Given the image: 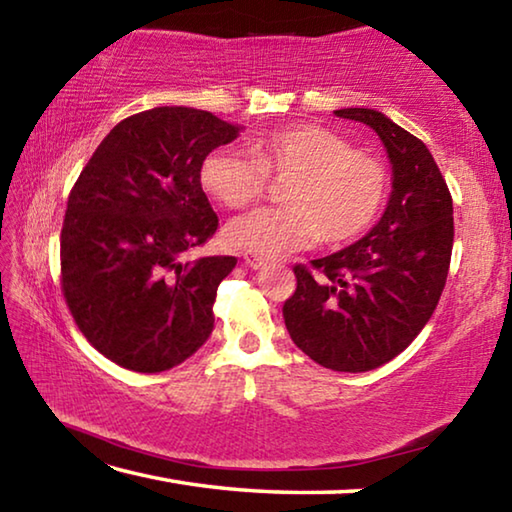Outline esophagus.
Wrapping results in <instances>:
<instances>
[{"mask_svg": "<svg viewBox=\"0 0 512 512\" xmlns=\"http://www.w3.org/2000/svg\"><path fill=\"white\" fill-rule=\"evenodd\" d=\"M244 262H246V266H250V268H262V266H266V259L255 255V253H244Z\"/></svg>", "mask_w": 512, "mask_h": 512, "instance_id": "obj_1", "label": "esophagus"}]
</instances>
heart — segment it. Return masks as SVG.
<instances>
[{
	"label": "heart",
	"mask_w": 512,
	"mask_h": 512,
	"mask_svg": "<svg viewBox=\"0 0 512 512\" xmlns=\"http://www.w3.org/2000/svg\"><path fill=\"white\" fill-rule=\"evenodd\" d=\"M203 187L230 210H244L266 194L268 180L287 183L284 207H268L232 221L225 241L232 248L273 259L320 237L339 246L368 230L386 201L388 173L379 158L350 149L339 133L300 124L253 137L248 155L216 149L201 169Z\"/></svg>",
	"instance_id": "b5f03b06"
}]
</instances>
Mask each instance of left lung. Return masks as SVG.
<instances>
[{"mask_svg": "<svg viewBox=\"0 0 512 512\" xmlns=\"http://www.w3.org/2000/svg\"><path fill=\"white\" fill-rule=\"evenodd\" d=\"M384 142L393 192L366 237L293 266L282 316L293 343L323 368L366 372L406 350L445 289L454 246L452 194L422 140L370 108L336 110Z\"/></svg>", "mask_w": 512, "mask_h": 512, "instance_id": "obj_1", "label": "left lung"}]
</instances>
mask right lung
Here are the masks:
<instances>
[{"label":"right lung","mask_w":512,"mask_h":512,"mask_svg":"<svg viewBox=\"0 0 512 512\" xmlns=\"http://www.w3.org/2000/svg\"><path fill=\"white\" fill-rule=\"evenodd\" d=\"M239 131L207 110L137 112L103 137L69 192L60 287L85 339L117 366L169 370L210 339L216 289L237 257L183 253L219 228L201 169Z\"/></svg>","instance_id":"1"}]
</instances>
